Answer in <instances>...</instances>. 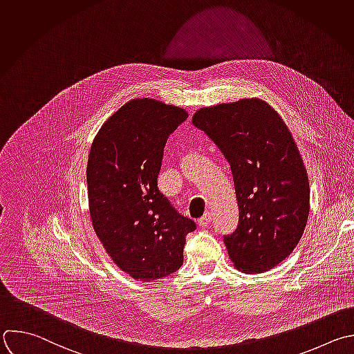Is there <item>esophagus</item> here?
I'll return each instance as SVG.
<instances>
[{
    "mask_svg": "<svg viewBox=\"0 0 354 354\" xmlns=\"http://www.w3.org/2000/svg\"><path fill=\"white\" fill-rule=\"evenodd\" d=\"M209 222H211V215H209V214H205L204 216H201V218L197 221L198 226H201V227H207V226L209 225Z\"/></svg>",
    "mask_w": 354,
    "mask_h": 354,
    "instance_id": "34e87169",
    "label": "esophagus"
}]
</instances>
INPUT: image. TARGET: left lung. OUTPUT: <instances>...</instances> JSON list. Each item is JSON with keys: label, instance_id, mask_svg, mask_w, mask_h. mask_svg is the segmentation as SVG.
Segmentation results:
<instances>
[{"label": "left lung", "instance_id": "obj_1", "mask_svg": "<svg viewBox=\"0 0 354 354\" xmlns=\"http://www.w3.org/2000/svg\"><path fill=\"white\" fill-rule=\"evenodd\" d=\"M193 125L223 153L239 205V225L223 242L233 267L263 274L300 242L310 211L303 158L281 115L264 100L205 106Z\"/></svg>", "mask_w": 354, "mask_h": 354}]
</instances>
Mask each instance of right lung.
<instances>
[{
    "label": "right lung",
    "instance_id": "add662e5",
    "mask_svg": "<svg viewBox=\"0 0 354 354\" xmlns=\"http://www.w3.org/2000/svg\"><path fill=\"white\" fill-rule=\"evenodd\" d=\"M186 118L183 108L135 98L91 143L86 176L94 232L112 261L143 282L180 268L186 234L196 229L157 187L167 139Z\"/></svg>",
    "mask_w": 354,
    "mask_h": 354
}]
</instances>
